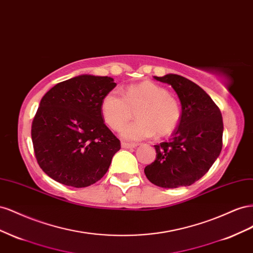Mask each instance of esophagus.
<instances>
[{
	"label": "esophagus",
	"instance_id": "obj_1",
	"mask_svg": "<svg viewBox=\"0 0 253 253\" xmlns=\"http://www.w3.org/2000/svg\"><path fill=\"white\" fill-rule=\"evenodd\" d=\"M135 146H136V144H129V143L122 142V147L123 148H134Z\"/></svg>",
	"mask_w": 253,
	"mask_h": 253
}]
</instances>
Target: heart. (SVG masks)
Instances as JSON below:
<instances>
[{"label":"heart","instance_id":"b5f03b06","mask_svg":"<svg viewBox=\"0 0 253 253\" xmlns=\"http://www.w3.org/2000/svg\"><path fill=\"white\" fill-rule=\"evenodd\" d=\"M137 111L138 121L121 131L123 139L140 141L172 133L181 119V107L169 91L153 82L127 86L124 95L117 90L108 92L100 105L105 122L113 130H120Z\"/></svg>","mask_w":253,"mask_h":253}]
</instances>
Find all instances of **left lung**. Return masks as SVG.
Listing matches in <instances>:
<instances>
[{"label":"left lung","mask_w":253,"mask_h":253,"mask_svg":"<svg viewBox=\"0 0 253 253\" xmlns=\"http://www.w3.org/2000/svg\"><path fill=\"white\" fill-rule=\"evenodd\" d=\"M172 86L181 103V119L169 142L156 148V160L144 169L155 185L176 189L196 182L218 158L222 148V117L206 91L183 76H155Z\"/></svg>","instance_id":"obj_1"}]
</instances>
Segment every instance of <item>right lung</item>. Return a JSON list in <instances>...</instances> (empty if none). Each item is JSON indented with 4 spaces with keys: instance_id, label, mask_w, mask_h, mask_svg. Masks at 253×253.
Masks as SVG:
<instances>
[{
    "instance_id": "1",
    "label": "right lung",
    "mask_w": 253,
    "mask_h": 253,
    "mask_svg": "<svg viewBox=\"0 0 253 253\" xmlns=\"http://www.w3.org/2000/svg\"><path fill=\"white\" fill-rule=\"evenodd\" d=\"M115 85L111 77L79 75L42 97L32 140L39 167L55 181L85 187L107 172L121 143L105 125L100 105Z\"/></svg>"
}]
</instances>
